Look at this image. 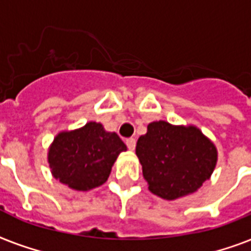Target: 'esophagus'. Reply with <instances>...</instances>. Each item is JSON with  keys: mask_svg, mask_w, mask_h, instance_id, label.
I'll return each instance as SVG.
<instances>
[{"mask_svg": "<svg viewBox=\"0 0 251 251\" xmlns=\"http://www.w3.org/2000/svg\"><path fill=\"white\" fill-rule=\"evenodd\" d=\"M135 145H137L135 138H127V139H126V146H127V149H129L130 151H134V150H135Z\"/></svg>", "mask_w": 251, "mask_h": 251, "instance_id": "esophagus-1", "label": "esophagus"}]
</instances>
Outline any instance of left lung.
<instances>
[{"instance_id": "left-lung-1", "label": "left lung", "mask_w": 251, "mask_h": 251, "mask_svg": "<svg viewBox=\"0 0 251 251\" xmlns=\"http://www.w3.org/2000/svg\"><path fill=\"white\" fill-rule=\"evenodd\" d=\"M149 190L167 201L193 194L211 178L218 149L194 125L153 121L135 149Z\"/></svg>"}]
</instances>
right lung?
<instances>
[{
	"label": "right lung",
	"instance_id": "obj_1",
	"mask_svg": "<svg viewBox=\"0 0 251 251\" xmlns=\"http://www.w3.org/2000/svg\"><path fill=\"white\" fill-rule=\"evenodd\" d=\"M127 147L116 133L95 121L57 134L48 149L50 173L70 189L87 191L109 177L114 161Z\"/></svg>",
	"mask_w": 251,
	"mask_h": 251
}]
</instances>
